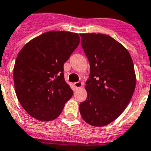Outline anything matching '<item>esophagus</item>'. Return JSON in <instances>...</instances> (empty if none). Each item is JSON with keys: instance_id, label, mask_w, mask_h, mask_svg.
Segmentation results:
<instances>
[{"instance_id": "obj_1", "label": "esophagus", "mask_w": 151, "mask_h": 151, "mask_svg": "<svg viewBox=\"0 0 151 151\" xmlns=\"http://www.w3.org/2000/svg\"><path fill=\"white\" fill-rule=\"evenodd\" d=\"M82 85L83 83L81 82V81H78V82L74 83V86H75V88H80L82 87Z\"/></svg>"}]
</instances>
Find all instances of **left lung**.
Returning a JSON list of instances; mask_svg holds the SVG:
<instances>
[{"mask_svg":"<svg viewBox=\"0 0 151 151\" xmlns=\"http://www.w3.org/2000/svg\"><path fill=\"white\" fill-rule=\"evenodd\" d=\"M81 46L90 64L87 99L80 103L81 117L96 127L117 119L132 99L136 73L129 51L109 35L81 34Z\"/></svg>","mask_w":151,"mask_h":151,"instance_id":"obj_1","label":"left lung"}]
</instances>
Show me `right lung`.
Instances as JSON below:
<instances>
[{
  "mask_svg": "<svg viewBox=\"0 0 151 151\" xmlns=\"http://www.w3.org/2000/svg\"><path fill=\"white\" fill-rule=\"evenodd\" d=\"M79 43L78 34L49 31L32 39L19 52L13 70L15 93L35 119H55L73 96L64 79L63 64Z\"/></svg>",
  "mask_w": 151,
  "mask_h": 151,
  "instance_id": "1",
  "label": "right lung"
}]
</instances>
